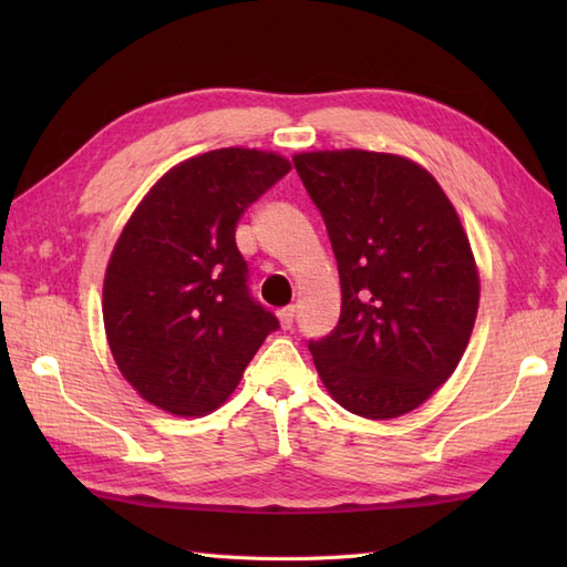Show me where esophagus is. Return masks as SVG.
I'll list each match as a JSON object with an SVG mask.
<instances>
[{
	"label": "esophagus",
	"mask_w": 567,
	"mask_h": 567,
	"mask_svg": "<svg viewBox=\"0 0 567 567\" xmlns=\"http://www.w3.org/2000/svg\"><path fill=\"white\" fill-rule=\"evenodd\" d=\"M277 319H280L282 329H290L292 321H295V307H285V309L277 311Z\"/></svg>",
	"instance_id": "esophagus-1"
}]
</instances>
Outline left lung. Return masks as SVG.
I'll list each match as a JSON object with an SVG mask.
<instances>
[{
  "label": "left lung",
  "mask_w": 567,
  "mask_h": 567,
  "mask_svg": "<svg viewBox=\"0 0 567 567\" xmlns=\"http://www.w3.org/2000/svg\"><path fill=\"white\" fill-rule=\"evenodd\" d=\"M341 277V319L309 341L348 412L396 419L453 375L480 305V272L453 202L426 167L360 148L295 153Z\"/></svg>",
  "instance_id": "8db88e82"
}]
</instances>
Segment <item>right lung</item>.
I'll return each instance as SVG.
<instances>
[{
    "mask_svg": "<svg viewBox=\"0 0 567 567\" xmlns=\"http://www.w3.org/2000/svg\"><path fill=\"white\" fill-rule=\"evenodd\" d=\"M280 153L219 148L171 167L128 216L106 262L102 315L124 380L175 416H207L277 319L252 302L236 226L290 173Z\"/></svg>",
    "mask_w": 567,
    "mask_h": 567,
    "instance_id": "obj_1",
    "label": "right lung"
}]
</instances>
